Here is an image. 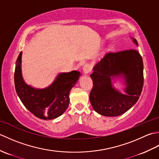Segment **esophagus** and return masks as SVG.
<instances>
[{
  "label": "esophagus",
  "mask_w": 159,
  "mask_h": 159,
  "mask_svg": "<svg viewBox=\"0 0 159 159\" xmlns=\"http://www.w3.org/2000/svg\"><path fill=\"white\" fill-rule=\"evenodd\" d=\"M83 70L84 73L88 74L92 71V66H91L89 63H85L83 67Z\"/></svg>",
  "instance_id": "obj_1"
}]
</instances>
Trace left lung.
<instances>
[{
  "mask_svg": "<svg viewBox=\"0 0 159 159\" xmlns=\"http://www.w3.org/2000/svg\"><path fill=\"white\" fill-rule=\"evenodd\" d=\"M134 42L137 45L136 39ZM125 77L126 95L115 90L111 84L114 77ZM93 87L90 102L97 113L107 117L126 113L135 104L143 85V63L139 52L134 49L108 52L93 67L90 75Z\"/></svg>",
  "mask_w": 159,
  "mask_h": 159,
  "instance_id": "obj_1",
  "label": "left lung"
}]
</instances>
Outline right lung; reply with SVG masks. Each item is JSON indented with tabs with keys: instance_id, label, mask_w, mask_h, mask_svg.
<instances>
[{
	"instance_id": "right-lung-1",
	"label": "right lung",
	"mask_w": 159,
	"mask_h": 159,
	"mask_svg": "<svg viewBox=\"0 0 159 159\" xmlns=\"http://www.w3.org/2000/svg\"><path fill=\"white\" fill-rule=\"evenodd\" d=\"M21 55L16 61L14 83L16 93L30 112L43 120H52L62 115L69 105V94L80 75L77 71L60 74L51 85L37 89L24 82L21 74Z\"/></svg>"
}]
</instances>
